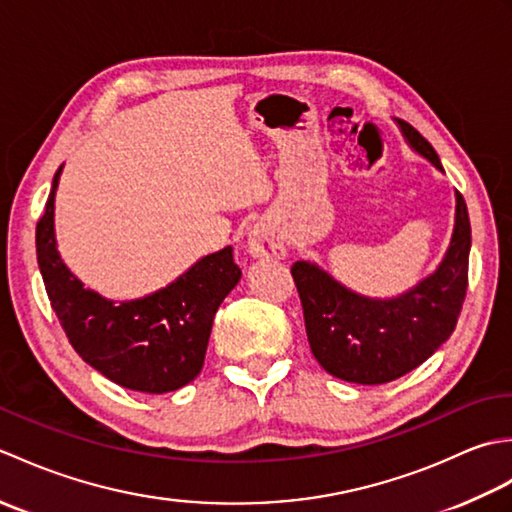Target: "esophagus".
I'll return each mask as SVG.
<instances>
[{"mask_svg":"<svg viewBox=\"0 0 512 512\" xmlns=\"http://www.w3.org/2000/svg\"><path fill=\"white\" fill-rule=\"evenodd\" d=\"M248 248L255 257H277L279 259L286 255L284 242H281V239L264 224H257L253 231H250Z\"/></svg>","mask_w":512,"mask_h":512,"instance_id":"1","label":"esophagus"}]
</instances>
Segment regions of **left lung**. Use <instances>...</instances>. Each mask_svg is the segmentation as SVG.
I'll return each mask as SVG.
<instances>
[{"label":"left lung","mask_w":512,"mask_h":512,"mask_svg":"<svg viewBox=\"0 0 512 512\" xmlns=\"http://www.w3.org/2000/svg\"><path fill=\"white\" fill-rule=\"evenodd\" d=\"M411 147L442 169L436 149L416 127L400 123ZM471 224L462 193L455 231L440 268L398 299L374 301L308 262L290 268L301 299L310 350L325 372L358 385H383L422 365L449 339L469 286Z\"/></svg>","instance_id":"left-lung-1"}]
</instances>
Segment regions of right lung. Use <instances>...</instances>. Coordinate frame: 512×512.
<instances>
[{
	"label": "right lung",
	"mask_w": 512,
	"mask_h": 512,
	"mask_svg": "<svg viewBox=\"0 0 512 512\" xmlns=\"http://www.w3.org/2000/svg\"><path fill=\"white\" fill-rule=\"evenodd\" d=\"M59 173L37 222V262L50 306L74 352L112 383L145 394H167L191 383L204 365L215 312L242 277L233 248L206 255L156 295L116 306L83 288L57 253Z\"/></svg>",
	"instance_id": "add662e5"
}]
</instances>
